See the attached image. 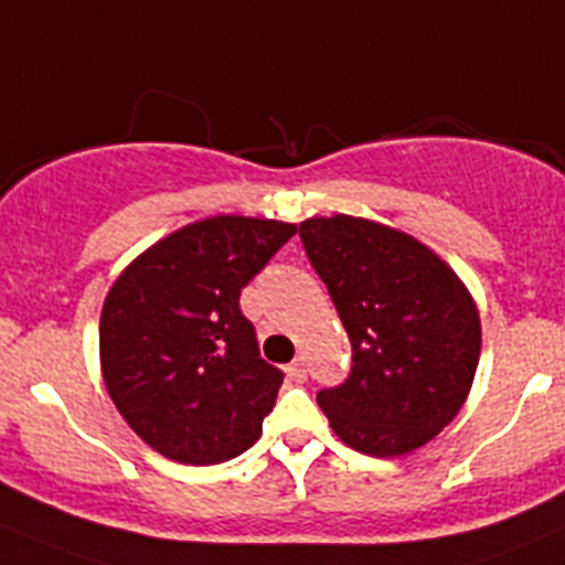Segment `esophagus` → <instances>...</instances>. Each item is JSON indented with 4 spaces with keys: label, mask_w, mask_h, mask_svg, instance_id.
I'll return each instance as SVG.
<instances>
[{
    "label": "esophagus",
    "mask_w": 565,
    "mask_h": 565,
    "mask_svg": "<svg viewBox=\"0 0 565 565\" xmlns=\"http://www.w3.org/2000/svg\"><path fill=\"white\" fill-rule=\"evenodd\" d=\"M287 372L295 377V381H303V377H306V361L303 359H295L292 364L287 366Z\"/></svg>",
    "instance_id": "1"
}]
</instances>
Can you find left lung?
Instances as JSON below:
<instances>
[{
	"instance_id": "1",
	"label": "left lung",
	"mask_w": 565,
	"mask_h": 565,
	"mask_svg": "<svg viewBox=\"0 0 565 565\" xmlns=\"http://www.w3.org/2000/svg\"><path fill=\"white\" fill-rule=\"evenodd\" d=\"M300 239L353 344V370L317 394L353 450L399 458L458 416L480 361V311L436 250L386 223L306 217Z\"/></svg>"
}]
</instances>
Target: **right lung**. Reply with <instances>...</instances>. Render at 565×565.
Here are the masks:
<instances>
[{
	"mask_svg": "<svg viewBox=\"0 0 565 565\" xmlns=\"http://www.w3.org/2000/svg\"><path fill=\"white\" fill-rule=\"evenodd\" d=\"M295 234L273 217L212 215L120 270L98 322L109 399L151 450L190 467L256 445L281 370L259 359L239 292Z\"/></svg>",
	"mask_w": 565,
	"mask_h": 565,
	"instance_id": "obj_1",
	"label": "right lung"
}]
</instances>
